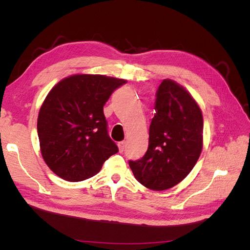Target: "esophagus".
Wrapping results in <instances>:
<instances>
[{"instance_id":"1","label":"esophagus","mask_w":250,"mask_h":250,"mask_svg":"<svg viewBox=\"0 0 250 250\" xmlns=\"http://www.w3.org/2000/svg\"><path fill=\"white\" fill-rule=\"evenodd\" d=\"M125 144H126V143H125L124 141L118 143V147H119L120 152H123V151H124V149H125Z\"/></svg>"}]
</instances>
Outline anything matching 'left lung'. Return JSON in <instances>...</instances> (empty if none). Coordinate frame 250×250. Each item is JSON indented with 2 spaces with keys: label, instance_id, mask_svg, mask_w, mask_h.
Instances as JSON below:
<instances>
[{
  "label": "left lung",
  "instance_id": "1",
  "mask_svg": "<svg viewBox=\"0 0 250 250\" xmlns=\"http://www.w3.org/2000/svg\"><path fill=\"white\" fill-rule=\"evenodd\" d=\"M149 146L141 160L129 161L140 184L164 191L179 184L202 150L203 119L198 104L178 83L165 79L156 92Z\"/></svg>",
  "mask_w": 250,
  "mask_h": 250
}]
</instances>
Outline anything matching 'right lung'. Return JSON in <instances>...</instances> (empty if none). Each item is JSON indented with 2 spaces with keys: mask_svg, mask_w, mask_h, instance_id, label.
Masks as SVG:
<instances>
[{
  "mask_svg": "<svg viewBox=\"0 0 250 250\" xmlns=\"http://www.w3.org/2000/svg\"><path fill=\"white\" fill-rule=\"evenodd\" d=\"M126 80L73 75L53 87L37 119L42 155L64 180L82 181L99 172L119 149L108 135L103 106Z\"/></svg>",
  "mask_w": 250,
  "mask_h": 250,
  "instance_id": "right-lung-1",
  "label": "right lung"
}]
</instances>
